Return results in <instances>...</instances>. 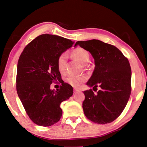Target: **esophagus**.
<instances>
[{"instance_id":"esophagus-1","label":"esophagus","mask_w":147,"mask_h":147,"mask_svg":"<svg viewBox=\"0 0 147 147\" xmlns=\"http://www.w3.org/2000/svg\"><path fill=\"white\" fill-rule=\"evenodd\" d=\"M78 91H79V90H78V89H77V88H74V93H77V92H78Z\"/></svg>"}]
</instances>
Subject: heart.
<instances>
[{
  "instance_id": "heart-1",
  "label": "heart",
  "mask_w": 147,
  "mask_h": 147,
  "mask_svg": "<svg viewBox=\"0 0 147 147\" xmlns=\"http://www.w3.org/2000/svg\"><path fill=\"white\" fill-rule=\"evenodd\" d=\"M71 55L73 56L74 59H76L82 63H85L88 62L89 57H90L88 51L82 48H77L74 49L71 52ZM67 59V54L65 52L61 53L57 59V65L60 72L63 73L65 71ZM65 80L70 85L73 86L74 87H78L80 85L82 82H83L85 80V78L83 77H78L73 76V75H70L66 78Z\"/></svg>"
}]
</instances>
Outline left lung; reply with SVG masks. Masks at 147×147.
<instances>
[{
	"label": "left lung",
	"mask_w": 147,
	"mask_h": 147,
	"mask_svg": "<svg viewBox=\"0 0 147 147\" xmlns=\"http://www.w3.org/2000/svg\"><path fill=\"white\" fill-rule=\"evenodd\" d=\"M95 60V69L87 85L100 87L97 94L90 90L84 94V112L88 120L98 124L112 122L126 107L131 94V71L128 60L116 47L98 40L78 41Z\"/></svg>",
	"instance_id": "8db88e82"
}]
</instances>
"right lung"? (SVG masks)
<instances>
[{"label":"right lung","mask_w":147,"mask_h":147,"mask_svg":"<svg viewBox=\"0 0 147 147\" xmlns=\"http://www.w3.org/2000/svg\"><path fill=\"white\" fill-rule=\"evenodd\" d=\"M72 41L58 35L43 34L31 41L18 60L16 89L30 119L42 127L60 120V103L72 96L73 88L65 83L57 65L59 56L73 45ZM62 84L56 91L52 82Z\"/></svg>","instance_id":"1"}]
</instances>
